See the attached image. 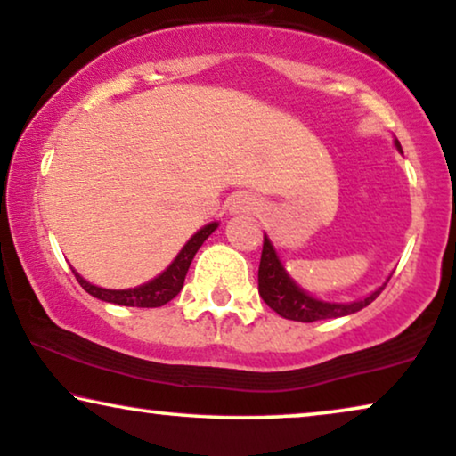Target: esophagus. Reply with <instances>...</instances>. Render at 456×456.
<instances>
[{
    "label": "esophagus",
    "instance_id": "1",
    "mask_svg": "<svg viewBox=\"0 0 456 456\" xmlns=\"http://www.w3.org/2000/svg\"><path fill=\"white\" fill-rule=\"evenodd\" d=\"M258 198L252 196L248 191H238L233 193L232 200H229V212L233 215H244V212H254L258 210Z\"/></svg>",
    "mask_w": 456,
    "mask_h": 456
}]
</instances>
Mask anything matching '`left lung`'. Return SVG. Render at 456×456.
Masks as SVG:
<instances>
[{
	"mask_svg": "<svg viewBox=\"0 0 456 456\" xmlns=\"http://www.w3.org/2000/svg\"><path fill=\"white\" fill-rule=\"evenodd\" d=\"M396 148L400 150V143L396 142ZM387 283V281H386ZM386 283L369 294L367 298L356 302H325L314 298V296L306 294L300 285H296L294 279L288 275L283 269L281 260H279L275 248H273L271 240L265 233L263 244V256H260L258 266V294L266 305H269L277 314L283 319L302 321V323H313V321L321 319H338L346 317V314L359 313L361 308L371 305V302L381 294Z\"/></svg>",
	"mask_w": 456,
	"mask_h": 456,
	"instance_id": "obj_1",
	"label": "left lung"
}]
</instances>
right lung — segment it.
<instances>
[{
  "mask_svg": "<svg viewBox=\"0 0 456 456\" xmlns=\"http://www.w3.org/2000/svg\"><path fill=\"white\" fill-rule=\"evenodd\" d=\"M218 227V223H208L200 229L198 233L191 235V240L181 248V252L177 254V258L173 260L171 265L167 266V271H162L160 275L151 279V281L137 285V288H129V289H106V288H97V285L85 281V279L75 273L77 281L81 283V288L87 291V294L94 296L97 300L110 302V305H120V306H137V308H158L167 302H171L175 296L179 294L181 288H183L187 269H190L193 256L200 250V246L208 240V235L215 232Z\"/></svg>",
  "mask_w": 456,
  "mask_h": 456,
  "instance_id": "obj_1",
  "label": "right lung"
}]
</instances>
